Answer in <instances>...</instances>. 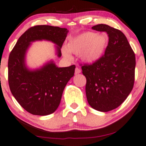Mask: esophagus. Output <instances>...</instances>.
I'll return each mask as SVG.
<instances>
[{"label":"esophagus","instance_id":"obj_1","mask_svg":"<svg viewBox=\"0 0 146 146\" xmlns=\"http://www.w3.org/2000/svg\"><path fill=\"white\" fill-rule=\"evenodd\" d=\"M81 73V70L79 68H76V70H75V74L77 75V74H79V73Z\"/></svg>","mask_w":146,"mask_h":146}]
</instances>
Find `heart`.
Returning a JSON list of instances; mask_svg holds the SVG:
<instances>
[{"mask_svg":"<svg viewBox=\"0 0 146 146\" xmlns=\"http://www.w3.org/2000/svg\"><path fill=\"white\" fill-rule=\"evenodd\" d=\"M108 42L109 37L105 33L86 32L72 38L67 44V49L62 50V54L67 60H71L70 52H72L80 55L82 60L85 63H95L104 55Z\"/></svg>","mask_w":146,"mask_h":146,"instance_id":"heart-1","label":"heart"}]
</instances>
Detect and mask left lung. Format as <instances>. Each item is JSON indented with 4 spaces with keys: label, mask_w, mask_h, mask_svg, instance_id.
<instances>
[{
    "label": "left lung",
    "mask_w": 146,
    "mask_h": 146,
    "mask_svg": "<svg viewBox=\"0 0 146 146\" xmlns=\"http://www.w3.org/2000/svg\"><path fill=\"white\" fill-rule=\"evenodd\" d=\"M106 32L109 42L105 55L92 64L82 66L86 77V96L89 105L99 111L117 108L132 91L136 59L127 38L121 31L105 24L92 27Z\"/></svg>",
    "instance_id": "1"
}]
</instances>
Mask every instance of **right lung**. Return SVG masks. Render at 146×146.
Masks as SVG:
<instances>
[{
    "label": "right lung",
    "mask_w": 146,
    "mask_h": 146,
    "mask_svg": "<svg viewBox=\"0 0 146 146\" xmlns=\"http://www.w3.org/2000/svg\"><path fill=\"white\" fill-rule=\"evenodd\" d=\"M68 30L50 25H36L19 37L8 60V82L13 96L24 110L33 115L46 116L60 105L67 82L74 76L76 66L58 67L52 60L39 68L30 69L25 63L28 50L36 41L55 44L56 55L62 56L61 48Z\"/></svg>",
    "instance_id": "add662e5"
}]
</instances>
